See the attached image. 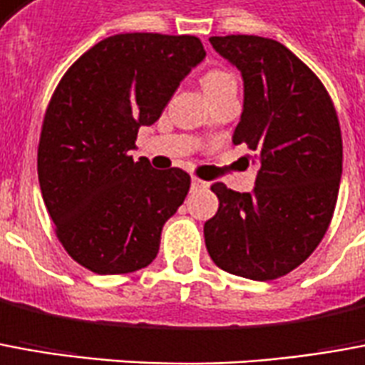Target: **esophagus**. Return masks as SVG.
Returning <instances> with one entry per match:
<instances>
[{"label":"esophagus","instance_id":"34e87169","mask_svg":"<svg viewBox=\"0 0 365 365\" xmlns=\"http://www.w3.org/2000/svg\"><path fill=\"white\" fill-rule=\"evenodd\" d=\"M205 187H209L207 182H203V180H200V178H191V190H205Z\"/></svg>","mask_w":365,"mask_h":365}]
</instances>
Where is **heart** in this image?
I'll list each match as a JSON object with an SVG mask.
<instances>
[{
    "label": "heart",
    "instance_id": "1",
    "mask_svg": "<svg viewBox=\"0 0 365 365\" xmlns=\"http://www.w3.org/2000/svg\"><path fill=\"white\" fill-rule=\"evenodd\" d=\"M201 85L205 88V93L207 96H215L221 91H225V88H231V86H237L235 76L231 75L229 71L225 68H209L205 75L201 76Z\"/></svg>",
    "mask_w": 365,
    "mask_h": 365
}]
</instances>
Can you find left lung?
Here are the masks:
<instances>
[{
  "label": "left lung",
  "mask_w": 365,
  "mask_h": 365,
  "mask_svg": "<svg viewBox=\"0 0 365 365\" xmlns=\"http://www.w3.org/2000/svg\"><path fill=\"white\" fill-rule=\"evenodd\" d=\"M209 43L243 75L245 104L233 144L259 160L251 193L213 183L219 209L205 221L209 257L219 269L274 280L307 261L332 221L342 132L322 81L282 43L255 35Z\"/></svg>",
  "instance_id": "1"
}]
</instances>
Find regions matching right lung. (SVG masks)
Instances as JSON below:
<instances>
[{
    "instance_id": "1",
    "label": "right lung",
    "mask_w": 365,
    "mask_h": 365,
    "mask_svg": "<svg viewBox=\"0 0 365 365\" xmlns=\"http://www.w3.org/2000/svg\"><path fill=\"white\" fill-rule=\"evenodd\" d=\"M205 57L193 35L120 33L76 58L43 118L37 172L55 233L96 274H124L156 259L162 227L191 178L154 170L130 150L162 116L182 78Z\"/></svg>"
}]
</instances>
